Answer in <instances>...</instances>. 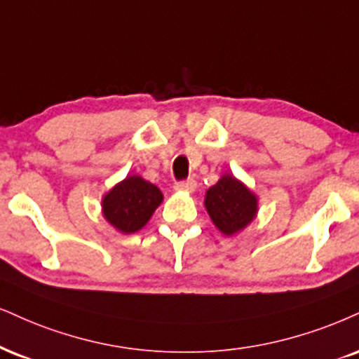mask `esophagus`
<instances>
[{
    "label": "esophagus",
    "instance_id": "obj_1",
    "mask_svg": "<svg viewBox=\"0 0 359 359\" xmlns=\"http://www.w3.org/2000/svg\"><path fill=\"white\" fill-rule=\"evenodd\" d=\"M176 191L181 193H193L196 189V181L194 180H187V181H180V183L175 184Z\"/></svg>",
    "mask_w": 359,
    "mask_h": 359
}]
</instances>
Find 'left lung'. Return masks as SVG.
<instances>
[{
  "mask_svg": "<svg viewBox=\"0 0 359 359\" xmlns=\"http://www.w3.org/2000/svg\"><path fill=\"white\" fill-rule=\"evenodd\" d=\"M205 208L221 233L234 236L253 223L258 215V196L243 181L224 172L218 183L208 188Z\"/></svg>",
  "mask_w": 359,
  "mask_h": 359,
  "instance_id": "8db88e82",
  "label": "left lung"
}]
</instances>
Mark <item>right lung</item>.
Here are the masks:
<instances>
[{
    "mask_svg": "<svg viewBox=\"0 0 359 359\" xmlns=\"http://www.w3.org/2000/svg\"><path fill=\"white\" fill-rule=\"evenodd\" d=\"M161 203L163 193L158 187L138 175H130L104 194L101 213L116 231L131 234L146 226Z\"/></svg>",
    "mask_w": 359,
    "mask_h": 359,
    "instance_id": "1",
    "label": "right lung"
}]
</instances>
